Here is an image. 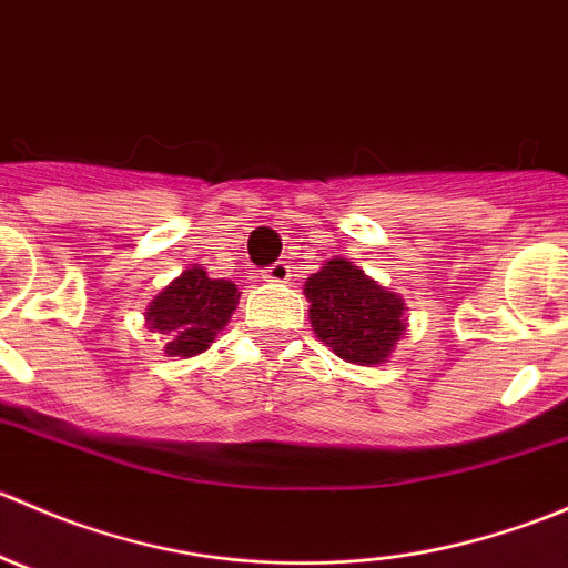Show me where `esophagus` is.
I'll return each instance as SVG.
<instances>
[{
	"instance_id": "esophagus-1",
	"label": "esophagus",
	"mask_w": 568,
	"mask_h": 568,
	"mask_svg": "<svg viewBox=\"0 0 568 568\" xmlns=\"http://www.w3.org/2000/svg\"><path fill=\"white\" fill-rule=\"evenodd\" d=\"M263 280H266V283H274V285L288 283V280H291V266H288V263H283V261L274 263V266L266 268Z\"/></svg>"
}]
</instances>
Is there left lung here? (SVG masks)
<instances>
[{
	"instance_id": "left-lung-1",
	"label": "left lung",
	"mask_w": 568,
	"mask_h": 568,
	"mask_svg": "<svg viewBox=\"0 0 568 568\" xmlns=\"http://www.w3.org/2000/svg\"><path fill=\"white\" fill-rule=\"evenodd\" d=\"M305 296L313 332L337 357L368 368L390 363L406 335V305L395 291L335 255L305 280Z\"/></svg>"
}]
</instances>
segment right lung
Wrapping results in <instances>:
<instances>
[{
	"mask_svg": "<svg viewBox=\"0 0 568 568\" xmlns=\"http://www.w3.org/2000/svg\"><path fill=\"white\" fill-rule=\"evenodd\" d=\"M242 291L231 280H214L192 263L159 291L145 311V326L164 335L168 357H197L231 321Z\"/></svg>",
	"mask_w": 568,
	"mask_h": 568,
	"instance_id": "1",
	"label": "right lung"
}]
</instances>
